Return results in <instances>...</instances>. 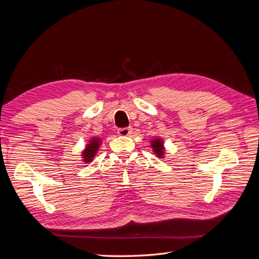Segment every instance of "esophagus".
<instances>
[{"label":"esophagus","mask_w":259,"mask_h":259,"mask_svg":"<svg viewBox=\"0 0 259 259\" xmlns=\"http://www.w3.org/2000/svg\"><path fill=\"white\" fill-rule=\"evenodd\" d=\"M132 132H133L132 127H124L117 131V134L120 136H130L132 134Z\"/></svg>","instance_id":"obj_1"}]
</instances>
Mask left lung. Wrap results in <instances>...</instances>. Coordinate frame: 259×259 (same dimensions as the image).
I'll list each match as a JSON object with an SVG mask.
<instances>
[{"mask_svg": "<svg viewBox=\"0 0 259 259\" xmlns=\"http://www.w3.org/2000/svg\"><path fill=\"white\" fill-rule=\"evenodd\" d=\"M151 147L153 149V152L156 154V156L159 158H163L164 156V145L161 138H154L153 140H151Z\"/></svg>", "mask_w": 259, "mask_h": 259, "instance_id": "1", "label": "left lung"}]
</instances>
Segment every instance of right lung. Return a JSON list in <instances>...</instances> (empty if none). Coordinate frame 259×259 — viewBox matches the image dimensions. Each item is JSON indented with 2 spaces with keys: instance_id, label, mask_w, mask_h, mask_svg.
Instances as JSON below:
<instances>
[{
  "instance_id": "obj_1",
  "label": "right lung",
  "mask_w": 259,
  "mask_h": 259,
  "mask_svg": "<svg viewBox=\"0 0 259 259\" xmlns=\"http://www.w3.org/2000/svg\"><path fill=\"white\" fill-rule=\"evenodd\" d=\"M101 140L98 137H94L90 140V144H88V146L85 147V149L82 152V156H83V162L90 163L93 161L94 156L96 155L98 149L100 147Z\"/></svg>"
}]
</instances>
